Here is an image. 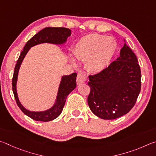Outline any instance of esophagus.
<instances>
[{"label": "esophagus", "mask_w": 156, "mask_h": 156, "mask_svg": "<svg viewBox=\"0 0 156 156\" xmlns=\"http://www.w3.org/2000/svg\"><path fill=\"white\" fill-rule=\"evenodd\" d=\"M86 80L87 79L83 73H78L77 77H76V83H77V85L80 86L81 84L84 83L86 81Z\"/></svg>", "instance_id": "34e87169"}]
</instances>
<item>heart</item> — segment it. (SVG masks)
<instances>
[{"instance_id":"1","label":"heart","mask_w":156,"mask_h":156,"mask_svg":"<svg viewBox=\"0 0 156 156\" xmlns=\"http://www.w3.org/2000/svg\"><path fill=\"white\" fill-rule=\"evenodd\" d=\"M117 44L114 38L92 34L78 41L73 48L76 58L87 61L90 69L100 72L108 66L116 53Z\"/></svg>"}]
</instances>
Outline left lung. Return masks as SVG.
I'll return each instance as SVG.
<instances>
[{"mask_svg": "<svg viewBox=\"0 0 156 156\" xmlns=\"http://www.w3.org/2000/svg\"><path fill=\"white\" fill-rule=\"evenodd\" d=\"M140 80L137 57L125 43L116 61L100 73L89 76L90 109L105 120L115 119L127 114L134 106L140 92Z\"/></svg>", "mask_w": 156, "mask_h": 156, "instance_id": "left-lung-1", "label": "left lung"}]
</instances>
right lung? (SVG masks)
I'll list each match as a JSON object with an SVG mask.
<instances>
[{
    "mask_svg": "<svg viewBox=\"0 0 156 156\" xmlns=\"http://www.w3.org/2000/svg\"><path fill=\"white\" fill-rule=\"evenodd\" d=\"M70 35L71 30L64 28V27H46L35 34L34 36H33L26 43L23 51L21 52L20 56H19L17 63L16 64L12 79L13 92L14 94L16 103L22 112L35 121L48 122L53 121L60 115L65 105L67 96L76 88V73H73L69 75L62 76L55 102L51 108H49L47 110L42 112H32L27 110L21 104L18 99L17 90H16L18 72L22 62H23L27 52L32 46L42 43H51L53 44L61 45L66 42L67 38Z\"/></svg>",
    "mask_w": 156,
    "mask_h": 156,
    "instance_id": "right-lung-1",
    "label": "right lung"
}]
</instances>
